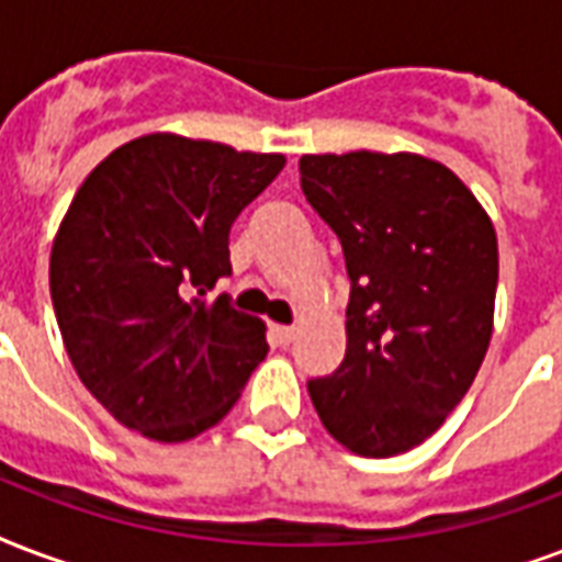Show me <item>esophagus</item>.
Masks as SVG:
<instances>
[{
  "instance_id": "1",
  "label": "esophagus",
  "mask_w": 562,
  "mask_h": 562,
  "mask_svg": "<svg viewBox=\"0 0 562 562\" xmlns=\"http://www.w3.org/2000/svg\"><path fill=\"white\" fill-rule=\"evenodd\" d=\"M271 336L277 345H289L291 338H294V327H285V324H273Z\"/></svg>"
}]
</instances>
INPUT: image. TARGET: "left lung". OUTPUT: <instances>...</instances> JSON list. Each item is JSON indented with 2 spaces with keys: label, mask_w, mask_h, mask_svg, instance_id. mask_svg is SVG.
Listing matches in <instances>:
<instances>
[{
  "label": "left lung",
  "mask_w": 562,
  "mask_h": 562,
  "mask_svg": "<svg viewBox=\"0 0 562 562\" xmlns=\"http://www.w3.org/2000/svg\"><path fill=\"white\" fill-rule=\"evenodd\" d=\"M300 188L350 277L345 362L310 380L312 404L359 457L409 451L442 427L490 350L495 226L451 167L418 153L303 156Z\"/></svg>",
  "instance_id": "1"
}]
</instances>
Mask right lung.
<instances>
[{
  "instance_id": "obj_1",
  "label": "right lung",
  "mask_w": 562,
  "mask_h": 562,
  "mask_svg": "<svg viewBox=\"0 0 562 562\" xmlns=\"http://www.w3.org/2000/svg\"><path fill=\"white\" fill-rule=\"evenodd\" d=\"M282 167V153L153 132L72 196L49 256L55 318L85 389L128 430L205 434L268 357L262 321L205 294L233 273V221Z\"/></svg>"
}]
</instances>
